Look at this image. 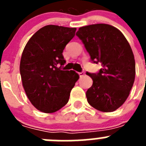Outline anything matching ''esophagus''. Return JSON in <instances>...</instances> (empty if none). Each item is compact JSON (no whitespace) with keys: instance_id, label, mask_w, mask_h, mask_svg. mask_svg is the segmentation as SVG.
<instances>
[{"instance_id":"1","label":"esophagus","mask_w":146,"mask_h":146,"mask_svg":"<svg viewBox=\"0 0 146 146\" xmlns=\"http://www.w3.org/2000/svg\"><path fill=\"white\" fill-rule=\"evenodd\" d=\"M79 75H80V77H83V76L85 75V72H80V73H79Z\"/></svg>"}]
</instances>
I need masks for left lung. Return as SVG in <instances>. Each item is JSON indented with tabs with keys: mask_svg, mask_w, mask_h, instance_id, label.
<instances>
[{
	"mask_svg": "<svg viewBox=\"0 0 146 146\" xmlns=\"http://www.w3.org/2000/svg\"><path fill=\"white\" fill-rule=\"evenodd\" d=\"M76 35L94 63H101L96 74L87 72L93 85L86 92L88 102L102 112H113L125 102L133 86L135 60L128 41L118 28L94 24L79 28Z\"/></svg>",
	"mask_w": 146,
	"mask_h": 146,
	"instance_id": "obj_1",
	"label": "left lung"
}]
</instances>
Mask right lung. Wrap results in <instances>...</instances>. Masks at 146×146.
I'll use <instances>...</instances> for the list:
<instances>
[{
    "instance_id": "obj_1",
    "label": "right lung",
    "mask_w": 146,
    "mask_h": 146,
    "mask_svg": "<svg viewBox=\"0 0 146 146\" xmlns=\"http://www.w3.org/2000/svg\"><path fill=\"white\" fill-rule=\"evenodd\" d=\"M75 28L49 25L40 28L25 45L20 72L30 102L45 113L58 111L67 104L79 79L74 71L62 70L63 51L75 35Z\"/></svg>"
}]
</instances>
